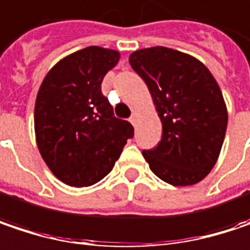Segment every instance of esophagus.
<instances>
[{
    "label": "esophagus",
    "mask_w": 250,
    "mask_h": 250,
    "mask_svg": "<svg viewBox=\"0 0 250 250\" xmlns=\"http://www.w3.org/2000/svg\"><path fill=\"white\" fill-rule=\"evenodd\" d=\"M137 120H139V113H136V111H134V113H133V116L130 117V123H131L133 125H137Z\"/></svg>",
    "instance_id": "esophagus-1"
}]
</instances>
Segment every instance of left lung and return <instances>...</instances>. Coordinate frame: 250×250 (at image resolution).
<instances>
[{"mask_svg": "<svg viewBox=\"0 0 250 250\" xmlns=\"http://www.w3.org/2000/svg\"><path fill=\"white\" fill-rule=\"evenodd\" d=\"M162 122V140L143 156L159 179L192 186L216 165L228 127V108L209 68L190 54L150 47L130 54Z\"/></svg>", "mask_w": 250, "mask_h": 250, "instance_id": "obj_1", "label": "left lung"}]
</instances>
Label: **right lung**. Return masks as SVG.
<instances>
[{"label": "right lung", "mask_w": 250, "mask_h": 250, "mask_svg": "<svg viewBox=\"0 0 250 250\" xmlns=\"http://www.w3.org/2000/svg\"><path fill=\"white\" fill-rule=\"evenodd\" d=\"M120 53L97 45L61 58L37 93V147L51 173L62 183L87 188L113 170L133 125L113 116L102 94L104 76Z\"/></svg>", "instance_id": "right-lung-1"}]
</instances>
